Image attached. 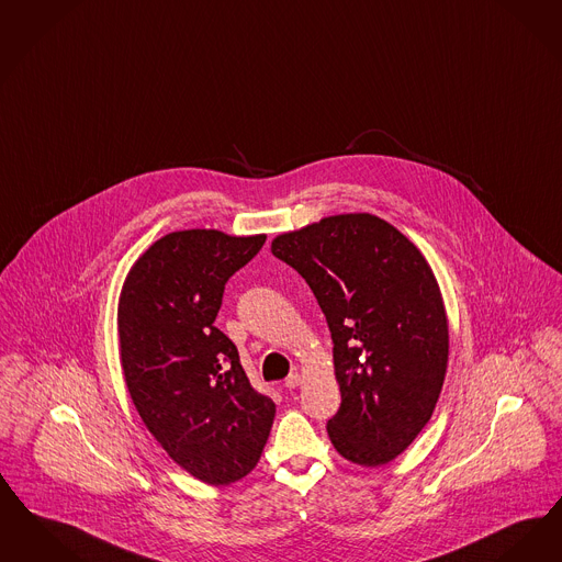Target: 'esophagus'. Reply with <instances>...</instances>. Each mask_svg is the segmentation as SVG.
<instances>
[{
	"label": "esophagus",
	"instance_id": "obj_1",
	"mask_svg": "<svg viewBox=\"0 0 562 562\" xmlns=\"http://www.w3.org/2000/svg\"><path fill=\"white\" fill-rule=\"evenodd\" d=\"M299 384H301V374L299 372H292V374H289V379L284 381L286 389H296Z\"/></svg>",
	"mask_w": 562,
	"mask_h": 562
}]
</instances>
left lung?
<instances>
[{
  "label": "left lung",
  "mask_w": 562,
  "mask_h": 562,
  "mask_svg": "<svg viewBox=\"0 0 562 562\" xmlns=\"http://www.w3.org/2000/svg\"><path fill=\"white\" fill-rule=\"evenodd\" d=\"M271 252L305 278L330 328L333 446L360 467L391 462L430 420L448 368V315L427 259L370 213L280 234Z\"/></svg>",
  "instance_id": "8db88e82"
}]
</instances>
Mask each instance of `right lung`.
I'll return each mask as SVG.
<instances>
[{
    "mask_svg": "<svg viewBox=\"0 0 562 562\" xmlns=\"http://www.w3.org/2000/svg\"><path fill=\"white\" fill-rule=\"evenodd\" d=\"M263 245V234L171 232L135 261L121 291V366L135 409L171 460L209 485L257 467L276 416L213 324L225 282Z\"/></svg>",
    "mask_w": 562,
    "mask_h": 562,
    "instance_id": "1",
    "label": "right lung"
}]
</instances>
